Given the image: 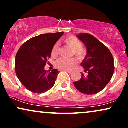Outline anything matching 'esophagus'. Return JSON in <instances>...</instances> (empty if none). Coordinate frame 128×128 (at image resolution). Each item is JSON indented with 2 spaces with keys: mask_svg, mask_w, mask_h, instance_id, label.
<instances>
[{
  "mask_svg": "<svg viewBox=\"0 0 128 128\" xmlns=\"http://www.w3.org/2000/svg\"><path fill=\"white\" fill-rule=\"evenodd\" d=\"M66 71L67 72H68V73H70V74H71V73H72V70H66Z\"/></svg>",
  "mask_w": 128,
  "mask_h": 128,
  "instance_id": "1",
  "label": "esophagus"
}]
</instances>
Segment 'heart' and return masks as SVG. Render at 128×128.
<instances>
[{
    "instance_id": "1",
    "label": "heart",
    "mask_w": 128,
    "mask_h": 128,
    "mask_svg": "<svg viewBox=\"0 0 128 128\" xmlns=\"http://www.w3.org/2000/svg\"><path fill=\"white\" fill-rule=\"evenodd\" d=\"M63 42L72 49V55H74L79 60H83L86 55V50L82 46V42L75 36H70L63 40ZM59 45L55 44L52 49V55L56 56L59 54ZM77 60L75 58H60L55 62V66L61 70H69L76 64Z\"/></svg>"
}]
</instances>
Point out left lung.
Segmentation results:
<instances>
[{
    "label": "left lung",
    "mask_w": 128,
    "mask_h": 128,
    "mask_svg": "<svg viewBox=\"0 0 128 128\" xmlns=\"http://www.w3.org/2000/svg\"><path fill=\"white\" fill-rule=\"evenodd\" d=\"M87 49V54L81 63L88 75L82 73L81 78L74 82L76 88L86 94H95L110 82L114 72V58L108 48L96 38L87 33L78 36Z\"/></svg>",
    "instance_id": "1"
}]
</instances>
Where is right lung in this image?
Masks as SVG:
<instances>
[{
	"instance_id": "add662e5",
	"label": "right lung",
	"mask_w": 128,
	"mask_h": 128,
	"mask_svg": "<svg viewBox=\"0 0 128 128\" xmlns=\"http://www.w3.org/2000/svg\"><path fill=\"white\" fill-rule=\"evenodd\" d=\"M64 32L44 34L29 39L17 53L15 69L17 78L26 89L43 93L52 88L59 73L58 70H44L52 49Z\"/></svg>"
}]
</instances>
